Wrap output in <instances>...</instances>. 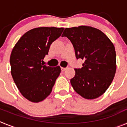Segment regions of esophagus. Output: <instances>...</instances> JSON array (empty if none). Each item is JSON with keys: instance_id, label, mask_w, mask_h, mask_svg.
<instances>
[{"instance_id": "1", "label": "esophagus", "mask_w": 127, "mask_h": 127, "mask_svg": "<svg viewBox=\"0 0 127 127\" xmlns=\"http://www.w3.org/2000/svg\"><path fill=\"white\" fill-rule=\"evenodd\" d=\"M61 69H62V71H65V70L67 69V67H62Z\"/></svg>"}]
</instances>
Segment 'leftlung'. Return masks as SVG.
I'll return each mask as SVG.
<instances>
[{"label":"left lung","mask_w":127,"mask_h":127,"mask_svg":"<svg viewBox=\"0 0 127 127\" xmlns=\"http://www.w3.org/2000/svg\"><path fill=\"white\" fill-rule=\"evenodd\" d=\"M62 37L72 42L77 59L85 60L70 83L76 93L86 99L101 96L116 73V51L113 42L102 31L88 26L66 28Z\"/></svg>","instance_id":"8db88e82"}]
</instances>
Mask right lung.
<instances>
[{"instance_id": "1", "label": "right lung", "mask_w": 127, "mask_h": 127, "mask_svg": "<svg viewBox=\"0 0 127 127\" xmlns=\"http://www.w3.org/2000/svg\"><path fill=\"white\" fill-rule=\"evenodd\" d=\"M64 28L39 27L26 32L13 48L10 57L11 75L25 98L39 102L51 94L60 75V66L44 65L50 45L61 35Z\"/></svg>"}]
</instances>
